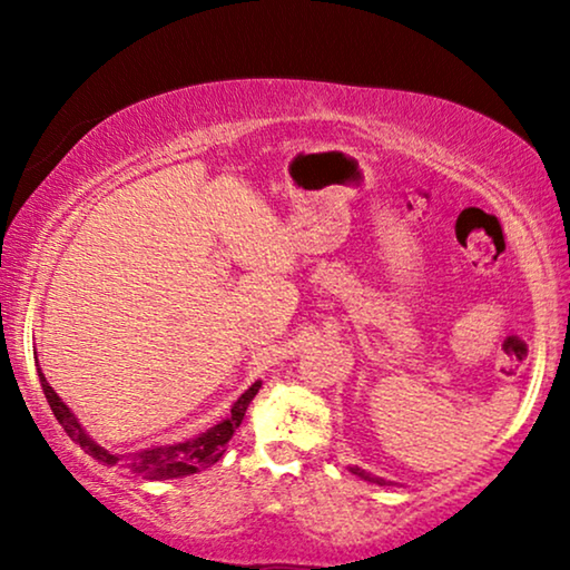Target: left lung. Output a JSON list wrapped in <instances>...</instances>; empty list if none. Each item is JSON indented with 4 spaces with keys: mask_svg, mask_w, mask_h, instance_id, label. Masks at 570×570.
<instances>
[{
    "mask_svg": "<svg viewBox=\"0 0 570 570\" xmlns=\"http://www.w3.org/2000/svg\"><path fill=\"white\" fill-rule=\"evenodd\" d=\"M350 472H353V474H357V478H361V480L376 482V485H386V480H384V478H376V474L365 472V470H361V466H350Z\"/></svg>",
    "mask_w": 570,
    "mask_h": 570,
    "instance_id": "obj_1",
    "label": "left lung"
}]
</instances>
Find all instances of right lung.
<instances>
[{
  "mask_svg": "<svg viewBox=\"0 0 570 570\" xmlns=\"http://www.w3.org/2000/svg\"><path fill=\"white\" fill-rule=\"evenodd\" d=\"M38 379H41V389L46 394V402H49V407L53 412V417L59 420V425L65 428L69 439H72L75 443H80L85 454L98 459L100 464L116 466V470L137 474V478H142V480L186 478V474H194V472L205 470V466H209V464H215L217 459L225 454V443L233 439V433H236V428L240 425V420H244V415H246L248 404H252V400L262 386V381H256V384L248 386L246 392L240 394L236 402H233L230 415L220 420L217 425L209 428L207 433H199L197 439H189L184 443H166V446L142 449V451H135V454H114V451L104 449L100 443H96L88 433H85L80 420H77L75 412L69 410L65 402H61V396L53 392L51 384L41 373V368H38Z\"/></svg>",
  "mask_w": 570,
  "mask_h": 570,
  "instance_id": "add662e5",
  "label": "right lung"
}]
</instances>
